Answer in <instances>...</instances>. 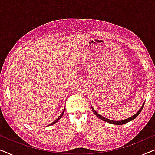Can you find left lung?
Returning a JSON list of instances; mask_svg holds the SVG:
<instances>
[{
  "label": "left lung",
  "mask_w": 155,
  "mask_h": 155,
  "mask_svg": "<svg viewBox=\"0 0 155 155\" xmlns=\"http://www.w3.org/2000/svg\"><path fill=\"white\" fill-rule=\"evenodd\" d=\"M144 104H145V102L143 103V106H142L140 109H139V111H137L136 114H135L134 115H133V116H130V118H126V119L121 120H110V119H109V118H107L104 117V116H101L100 114H99L98 113H97V112L96 111H95V110L94 109V108H93L92 107H92V111H93V112H94V114H95V115H96V116H97V117H98V118H100L101 120H104V121L108 122V123H109V124H114V125H123V124H126V123H128V122H129V121H131V120H133V119H135V118H136L137 116L139 115L140 113V112H141L142 109H143V107H144Z\"/></svg>",
  "instance_id": "obj_1"
}]
</instances>
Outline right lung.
Here are the masks:
<instances>
[{
	"label": "right lung",
	"instance_id": "add662e5",
	"mask_svg": "<svg viewBox=\"0 0 155 155\" xmlns=\"http://www.w3.org/2000/svg\"><path fill=\"white\" fill-rule=\"evenodd\" d=\"M64 111H65V109H63V112H62V113H61V115L58 116V118H57V119H56V120H55L54 122H53V123H51V124H49V126H51V125H53V124H56V122H58V120H60V118H61V117H62L63 114V113H64Z\"/></svg>",
	"mask_w": 155,
	"mask_h": 155
}]
</instances>
